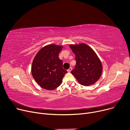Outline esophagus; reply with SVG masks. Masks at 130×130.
Returning <instances> with one entry per match:
<instances>
[{
	"instance_id": "obj_1",
	"label": "esophagus",
	"mask_w": 130,
	"mask_h": 130,
	"mask_svg": "<svg viewBox=\"0 0 130 130\" xmlns=\"http://www.w3.org/2000/svg\"><path fill=\"white\" fill-rule=\"evenodd\" d=\"M72 67H70V69L67 70V72H69V73H70V72L72 71Z\"/></svg>"
}]
</instances>
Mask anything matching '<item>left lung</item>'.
<instances>
[{
  "mask_svg": "<svg viewBox=\"0 0 130 130\" xmlns=\"http://www.w3.org/2000/svg\"><path fill=\"white\" fill-rule=\"evenodd\" d=\"M75 55L76 64L71 73L78 83L83 85L94 84L100 78L102 72V63L91 47L84 43L70 45Z\"/></svg>",
  "mask_w": 130,
  "mask_h": 130,
  "instance_id": "left-lung-1",
  "label": "left lung"
}]
</instances>
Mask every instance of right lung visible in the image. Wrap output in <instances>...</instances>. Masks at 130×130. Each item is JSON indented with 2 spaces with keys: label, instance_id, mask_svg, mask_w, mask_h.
I'll list each match as a JSON object with an SVG mask.
<instances>
[{
  "label": "right lung",
  "instance_id": "obj_1",
  "mask_svg": "<svg viewBox=\"0 0 130 130\" xmlns=\"http://www.w3.org/2000/svg\"><path fill=\"white\" fill-rule=\"evenodd\" d=\"M63 46L51 44L44 46L32 61L31 73L38 84L44 89L53 90L62 83L67 71L63 69V61L58 55Z\"/></svg>",
  "mask_w": 130,
  "mask_h": 130
}]
</instances>
